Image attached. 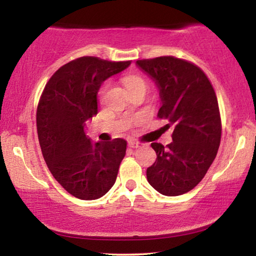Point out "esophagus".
I'll use <instances>...</instances> for the list:
<instances>
[{
  "label": "esophagus",
  "instance_id": "34e87169",
  "mask_svg": "<svg viewBox=\"0 0 256 256\" xmlns=\"http://www.w3.org/2000/svg\"><path fill=\"white\" fill-rule=\"evenodd\" d=\"M128 146H130V148H140L141 146V143L138 142V141H134V140H130V141L128 142Z\"/></svg>",
  "mask_w": 256,
  "mask_h": 256
}]
</instances>
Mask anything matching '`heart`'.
Listing matches in <instances>:
<instances>
[{
	"instance_id": "1",
	"label": "heart",
	"mask_w": 256,
	"mask_h": 256,
	"mask_svg": "<svg viewBox=\"0 0 256 256\" xmlns=\"http://www.w3.org/2000/svg\"><path fill=\"white\" fill-rule=\"evenodd\" d=\"M124 82L126 87H127V90H132V88H135V87H138V86H146V84L144 82V79L142 78V76H140L138 74H128L124 78ZM104 90V88L102 90V92Z\"/></svg>"
}]
</instances>
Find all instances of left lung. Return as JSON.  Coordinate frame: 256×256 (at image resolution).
<instances>
[{
    "label": "left lung",
    "instance_id": "8db88e82",
    "mask_svg": "<svg viewBox=\"0 0 256 256\" xmlns=\"http://www.w3.org/2000/svg\"><path fill=\"white\" fill-rule=\"evenodd\" d=\"M155 80L160 106L157 116L172 127V142L152 143L156 162L146 169L149 184L164 196L197 186L214 160L222 138V118L214 88L194 62L174 56L136 62Z\"/></svg>",
    "mask_w": 256,
    "mask_h": 256
}]
</instances>
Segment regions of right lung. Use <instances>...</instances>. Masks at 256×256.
I'll use <instances>...</instances> for the list:
<instances>
[{
	"label": "right lung",
	"mask_w": 256,
	"mask_h": 256,
	"mask_svg": "<svg viewBox=\"0 0 256 256\" xmlns=\"http://www.w3.org/2000/svg\"><path fill=\"white\" fill-rule=\"evenodd\" d=\"M129 65L130 60L76 58L52 74L38 101V140L48 170L68 194L82 200L98 199L110 190L126 155V140L90 141L85 122L98 114L101 84Z\"/></svg>",
	"instance_id": "right-lung-1"
}]
</instances>
